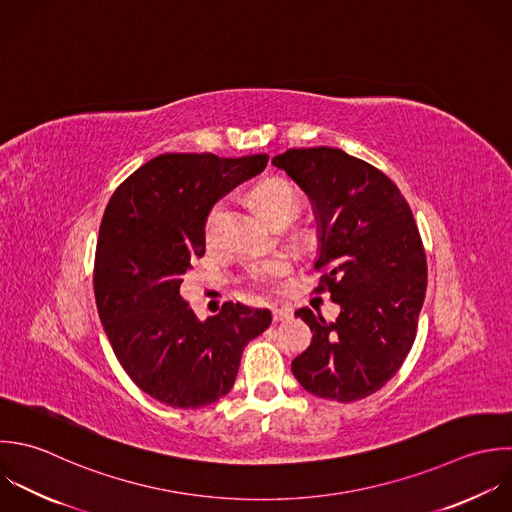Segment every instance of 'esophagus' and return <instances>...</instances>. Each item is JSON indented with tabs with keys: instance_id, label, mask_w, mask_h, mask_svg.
I'll return each mask as SVG.
<instances>
[{
	"instance_id": "obj_1",
	"label": "esophagus",
	"mask_w": 512,
	"mask_h": 512,
	"mask_svg": "<svg viewBox=\"0 0 512 512\" xmlns=\"http://www.w3.org/2000/svg\"><path fill=\"white\" fill-rule=\"evenodd\" d=\"M293 315V311L289 307H275L273 309V323H281L285 319H289Z\"/></svg>"
}]
</instances>
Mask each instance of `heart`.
<instances>
[{
  "label": "heart",
  "mask_w": 512,
  "mask_h": 512,
  "mask_svg": "<svg viewBox=\"0 0 512 512\" xmlns=\"http://www.w3.org/2000/svg\"><path fill=\"white\" fill-rule=\"evenodd\" d=\"M255 201L259 211L267 217L273 219L277 215H293L297 209V191L291 183L287 181H267L261 187H257L255 191ZM225 211H227V203L221 201L217 203L207 217L205 223V233L207 239L211 243H215L221 235V227H223V219H225ZM289 269V259L285 255H273L269 259H261L251 263L249 267V275L255 283L259 285H269L273 283L277 277H281L283 273H287Z\"/></svg>",
  "instance_id": "heart-1"
}]
</instances>
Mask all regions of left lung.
<instances>
[{
  "label": "left lung",
  "mask_w": 512,
  "mask_h": 512,
  "mask_svg": "<svg viewBox=\"0 0 512 512\" xmlns=\"http://www.w3.org/2000/svg\"><path fill=\"white\" fill-rule=\"evenodd\" d=\"M271 163L309 197L323 269L317 291L341 307L335 321L295 311L313 333L291 363L305 391L351 403L379 391L409 355L427 291V257L413 211L377 167L343 149H289Z\"/></svg>",
  "instance_id": "8db88e82"
}]
</instances>
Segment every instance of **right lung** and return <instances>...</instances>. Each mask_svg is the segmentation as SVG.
Masks as SVG:
<instances>
[{
	"label": "right lung",
	"instance_id": "1",
	"mask_svg": "<svg viewBox=\"0 0 512 512\" xmlns=\"http://www.w3.org/2000/svg\"><path fill=\"white\" fill-rule=\"evenodd\" d=\"M267 161V153H163L107 203L95 251L97 313L129 379L163 405L199 409L225 397L245 345L271 325L269 309L231 301L199 321L179 291L191 261L205 255L213 205Z\"/></svg>",
	"mask_w": 512,
	"mask_h": 512
}]
</instances>
